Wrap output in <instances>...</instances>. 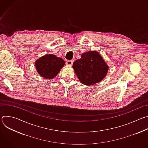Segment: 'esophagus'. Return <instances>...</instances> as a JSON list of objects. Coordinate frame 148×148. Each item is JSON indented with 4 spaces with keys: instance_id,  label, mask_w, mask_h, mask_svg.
Returning <instances> with one entry per match:
<instances>
[{
    "instance_id": "1",
    "label": "esophagus",
    "mask_w": 148,
    "mask_h": 148,
    "mask_svg": "<svg viewBox=\"0 0 148 148\" xmlns=\"http://www.w3.org/2000/svg\"><path fill=\"white\" fill-rule=\"evenodd\" d=\"M66 63L68 66H71L73 63V60H66Z\"/></svg>"
}]
</instances>
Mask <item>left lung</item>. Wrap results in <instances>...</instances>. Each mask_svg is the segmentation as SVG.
Returning <instances> with one entry per match:
<instances>
[{"label": "left lung", "mask_w": 148, "mask_h": 148, "mask_svg": "<svg viewBox=\"0 0 148 148\" xmlns=\"http://www.w3.org/2000/svg\"><path fill=\"white\" fill-rule=\"evenodd\" d=\"M73 68L79 81L86 86H92L101 81L108 73L109 67L97 51H89L75 60Z\"/></svg>", "instance_id": "8db88e82"}]
</instances>
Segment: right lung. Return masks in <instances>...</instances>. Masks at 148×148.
I'll return each instance as SVG.
<instances>
[{
    "instance_id": "obj_1",
    "label": "right lung",
    "mask_w": 148,
    "mask_h": 148,
    "mask_svg": "<svg viewBox=\"0 0 148 148\" xmlns=\"http://www.w3.org/2000/svg\"><path fill=\"white\" fill-rule=\"evenodd\" d=\"M65 62L54 54H46L36 60V69L40 75L46 79H53L64 67Z\"/></svg>"
}]
</instances>
